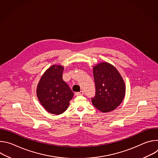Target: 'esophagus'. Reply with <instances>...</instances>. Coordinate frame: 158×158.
<instances>
[{
  "label": "esophagus",
  "mask_w": 158,
  "mask_h": 158,
  "mask_svg": "<svg viewBox=\"0 0 158 158\" xmlns=\"http://www.w3.org/2000/svg\"><path fill=\"white\" fill-rule=\"evenodd\" d=\"M76 96H82L84 94V91H81L80 92H77V93H76Z\"/></svg>",
  "instance_id": "1"
}]
</instances>
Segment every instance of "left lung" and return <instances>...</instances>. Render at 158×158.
<instances>
[{
	"label": "left lung",
	"mask_w": 158,
	"mask_h": 158,
	"mask_svg": "<svg viewBox=\"0 0 158 158\" xmlns=\"http://www.w3.org/2000/svg\"><path fill=\"white\" fill-rule=\"evenodd\" d=\"M96 96L93 104L102 112L116 109L123 102L126 94L125 82L118 69L107 62H101L93 67Z\"/></svg>",
	"instance_id": "left-lung-1"
}]
</instances>
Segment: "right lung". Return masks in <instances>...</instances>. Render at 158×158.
<instances>
[{"mask_svg":"<svg viewBox=\"0 0 158 158\" xmlns=\"http://www.w3.org/2000/svg\"><path fill=\"white\" fill-rule=\"evenodd\" d=\"M64 66L54 64L42 76L37 86V98L48 112L59 115L69 107L74 93L62 79Z\"/></svg>","mask_w":158,"mask_h":158,"instance_id":"obj_1","label":"right lung"}]
</instances>
